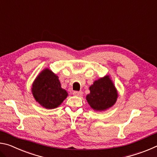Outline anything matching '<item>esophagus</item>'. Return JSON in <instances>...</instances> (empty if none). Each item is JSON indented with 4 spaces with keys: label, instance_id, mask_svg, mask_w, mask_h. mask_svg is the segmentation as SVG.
Masks as SVG:
<instances>
[{
    "label": "esophagus",
    "instance_id": "1",
    "mask_svg": "<svg viewBox=\"0 0 157 157\" xmlns=\"http://www.w3.org/2000/svg\"><path fill=\"white\" fill-rule=\"evenodd\" d=\"M73 94L74 95H75V96H78V97H81L82 94H83V93L82 91H73Z\"/></svg>",
    "mask_w": 157,
    "mask_h": 157
}]
</instances>
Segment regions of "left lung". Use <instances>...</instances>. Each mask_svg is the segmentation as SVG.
<instances>
[{
  "instance_id": "obj_1",
  "label": "left lung",
  "mask_w": 157,
  "mask_h": 157,
  "mask_svg": "<svg viewBox=\"0 0 157 157\" xmlns=\"http://www.w3.org/2000/svg\"><path fill=\"white\" fill-rule=\"evenodd\" d=\"M89 89L91 93L86 95V100L94 110H106L116 102L118 93L109 76L95 81Z\"/></svg>"
}]
</instances>
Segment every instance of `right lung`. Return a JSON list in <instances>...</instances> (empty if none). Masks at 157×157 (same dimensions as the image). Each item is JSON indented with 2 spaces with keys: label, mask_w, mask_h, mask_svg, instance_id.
<instances>
[{
  "label": "right lung",
  "mask_w": 157,
  "mask_h": 157,
  "mask_svg": "<svg viewBox=\"0 0 157 157\" xmlns=\"http://www.w3.org/2000/svg\"><path fill=\"white\" fill-rule=\"evenodd\" d=\"M32 91L36 102L46 109L57 107L68 96L58 77L49 69H45L36 78Z\"/></svg>",
  "instance_id": "add662e5"
}]
</instances>
